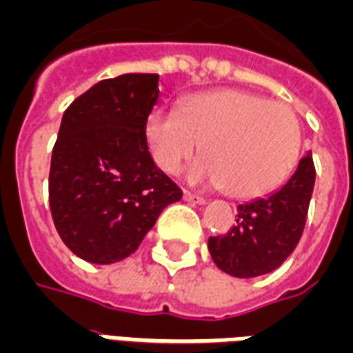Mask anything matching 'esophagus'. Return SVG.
<instances>
[{
	"label": "esophagus",
	"instance_id": "1",
	"mask_svg": "<svg viewBox=\"0 0 353 353\" xmlns=\"http://www.w3.org/2000/svg\"><path fill=\"white\" fill-rule=\"evenodd\" d=\"M184 199H186L188 203H193V205H205L206 199L197 195V193H192V192H184Z\"/></svg>",
	"mask_w": 353,
	"mask_h": 353
}]
</instances>
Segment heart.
<instances>
[{
  "instance_id": "heart-1",
  "label": "heart",
  "mask_w": 353,
  "mask_h": 353,
  "mask_svg": "<svg viewBox=\"0 0 353 353\" xmlns=\"http://www.w3.org/2000/svg\"><path fill=\"white\" fill-rule=\"evenodd\" d=\"M145 136L152 160L167 174L179 173L203 143L206 160L193 167L192 179L236 199L283 186L301 150V126L288 105L236 89L188 97L179 111H150Z\"/></svg>"
}]
</instances>
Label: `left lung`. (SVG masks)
<instances>
[{
    "label": "left lung",
    "instance_id": "8db88e82",
    "mask_svg": "<svg viewBox=\"0 0 353 353\" xmlns=\"http://www.w3.org/2000/svg\"><path fill=\"white\" fill-rule=\"evenodd\" d=\"M312 156H303L285 186L264 199L238 205L236 225L227 234L210 236L214 262L234 277L274 272L298 245L314 188Z\"/></svg>",
    "mask_w": 353,
    "mask_h": 353
}]
</instances>
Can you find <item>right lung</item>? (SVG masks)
<instances>
[{
    "mask_svg": "<svg viewBox=\"0 0 353 353\" xmlns=\"http://www.w3.org/2000/svg\"><path fill=\"white\" fill-rule=\"evenodd\" d=\"M158 74L102 79L68 105L50 165V210L61 240L92 264L130 256L180 190L148 152L145 124Z\"/></svg>",
    "mask_w": 353,
    "mask_h": 353,
    "instance_id": "add662e5",
    "label": "right lung"
}]
</instances>
